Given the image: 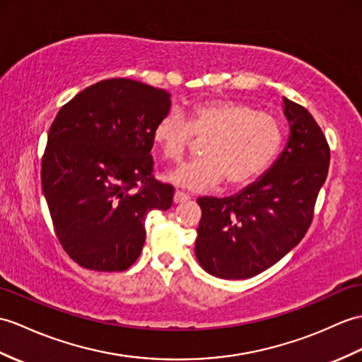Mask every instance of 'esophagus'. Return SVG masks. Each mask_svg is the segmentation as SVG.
<instances>
[{
	"label": "esophagus",
	"mask_w": 362,
	"mask_h": 362,
	"mask_svg": "<svg viewBox=\"0 0 362 362\" xmlns=\"http://www.w3.org/2000/svg\"><path fill=\"white\" fill-rule=\"evenodd\" d=\"M187 200H189V194H187V192H183V191H175V194H174L175 204H183V202H187Z\"/></svg>",
	"instance_id": "1"
}]
</instances>
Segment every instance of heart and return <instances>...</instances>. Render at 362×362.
Masks as SVG:
<instances>
[{"mask_svg": "<svg viewBox=\"0 0 362 362\" xmlns=\"http://www.w3.org/2000/svg\"><path fill=\"white\" fill-rule=\"evenodd\" d=\"M153 137L165 158L180 162L194 137L205 140L199 160L183 163L170 179L189 189H206L223 179L242 187L265 173L284 143V128L274 115L233 100H209L189 107L188 122L177 111L165 114Z\"/></svg>", "mask_w": 362, "mask_h": 362, "instance_id": "obj_1", "label": "heart"}]
</instances>
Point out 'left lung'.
Wrapping results in <instances>:
<instances>
[{"label":"left lung","instance_id":"obj_1","mask_svg":"<svg viewBox=\"0 0 362 362\" xmlns=\"http://www.w3.org/2000/svg\"><path fill=\"white\" fill-rule=\"evenodd\" d=\"M290 139L257 182L239 194L200 197L196 256L221 279H248L281 260L305 236L329 174L330 146L304 106L284 98Z\"/></svg>","mask_w":362,"mask_h":362}]
</instances>
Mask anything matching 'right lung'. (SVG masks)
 Returning a JSON list of instances; mask_svg holds the SVG:
<instances>
[{"instance_id":"right-lung-1","label":"right lung","mask_w":362,"mask_h":362,"mask_svg":"<svg viewBox=\"0 0 362 362\" xmlns=\"http://www.w3.org/2000/svg\"><path fill=\"white\" fill-rule=\"evenodd\" d=\"M171 106L165 89L109 78L78 92L50 124L41 187L55 236L80 267L123 272L141 253L151 209L174 187L154 179V126Z\"/></svg>"}]
</instances>
